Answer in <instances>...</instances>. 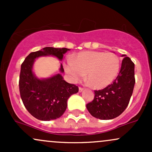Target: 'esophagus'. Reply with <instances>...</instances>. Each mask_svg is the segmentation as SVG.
<instances>
[{
    "label": "esophagus",
    "mask_w": 152,
    "mask_h": 152,
    "mask_svg": "<svg viewBox=\"0 0 152 152\" xmlns=\"http://www.w3.org/2000/svg\"><path fill=\"white\" fill-rule=\"evenodd\" d=\"M83 88H81V87H79V88H78V91L79 92H82L83 91Z\"/></svg>",
    "instance_id": "esophagus-1"
}]
</instances>
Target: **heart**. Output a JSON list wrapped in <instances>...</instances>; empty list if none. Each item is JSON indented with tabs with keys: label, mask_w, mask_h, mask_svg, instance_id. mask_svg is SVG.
I'll return each instance as SVG.
<instances>
[{
	"label": "heart",
	"mask_w": 152,
	"mask_h": 152,
	"mask_svg": "<svg viewBox=\"0 0 152 152\" xmlns=\"http://www.w3.org/2000/svg\"><path fill=\"white\" fill-rule=\"evenodd\" d=\"M120 69V60L116 54L102 51L80 52L65 64V71L73 82H78L86 74L89 85L95 89L109 86Z\"/></svg>",
	"instance_id": "b5f03b06"
}]
</instances>
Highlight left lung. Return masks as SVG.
Here are the masks:
<instances>
[{"label": "left lung", "mask_w": 152, "mask_h": 152, "mask_svg": "<svg viewBox=\"0 0 152 152\" xmlns=\"http://www.w3.org/2000/svg\"><path fill=\"white\" fill-rule=\"evenodd\" d=\"M121 69L116 79L104 89L94 91V100L86 104L94 117L109 120L124 112L133 93L135 78L134 64L126 55H122Z\"/></svg>", "instance_id": "1"}]
</instances>
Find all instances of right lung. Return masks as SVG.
<instances>
[{"label":"right lung","mask_w":152,"mask_h":152,"mask_svg":"<svg viewBox=\"0 0 152 152\" xmlns=\"http://www.w3.org/2000/svg\"><path fill=\"white\" fill-rule=\"evenodd\" d=\"M69 48L46 47L32 52L25 58L20 67L19 90L24 106L30 114L41 121L56 119L67 107V100L78 91V87L64 81L61 74L46 78H38L33 72L36 58L52 56L61 61ZM61 73L64 70L61 64Z\"/></svg>","instance_id":"1"}]
</instances>
